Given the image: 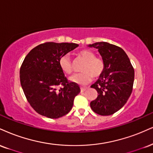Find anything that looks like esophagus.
Returning a JSON list of instances; mask_svg holds the SVG:
<instances>
[{
	"label": "esophagus",
	"mask_w": 153,
	"mask_h": 153,
	"mask_svg": "<svg viewBox=\"0 0 153 153\" xmlns=\"http://www.w3.org/2000/svg\"><path fill=\"white\" fill-rule=\"evenodd\" d=\"M86 91V88H80V91H81V93H82V92L85 91Z\"/></svg>",
	"instance_id": "34e87169"
}]
</instances>
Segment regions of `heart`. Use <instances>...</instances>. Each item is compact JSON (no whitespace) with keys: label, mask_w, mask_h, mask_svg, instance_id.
Returning <instances> with one entry per match:
<instances>
[{"label":"heart","mask_w":153,"mask_h":153,"mask_svg":"<svg viewBox=\"0 0 153 153\" xmlns=\"http://www.w3.org/2000/svg\"><path fill=\"white\" fill-rule=\"evenodd\" d=\"M78 56L82 60L85 61L82 68L83 73L73 75L70 78L71 81L80 85H85L91 82L93 78H98L101 76L105 67L103 59L100 57H96L94 52L88 49L80 51L78 53ZM59 65L62 71L66 74L70 75L73 73V62L68 55L60 58Z\"/></svg>","instance_id":"1"}]
</instances>
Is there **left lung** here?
I'll use <instances>...</instances> for the list:
<instances>
[{
	"instance_id": "left-lung-1",
	"label": "left lung",
	"mask_w": 153,
	"mask_h": 153,
	"mask_svg": "<svg viewBox=\"0 0 153 153\" xmlns=\"http://www.w3.org/2000/svg\"><path fill=\"white\" fill-rule=\"evenodd\" d=\"M88 46L98 49L105 65L103 73L91 85L98 95L91 107L98 115H113L124 106L131 95L134 68L126 52L117 45L97 42Z\"/></svg>"
}]
</instances>
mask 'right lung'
Masks as SVG:
<instances>
[{"label": "right lung", "mask_w": 153, "mask_h": 153, "mask_svg": "<svg viewBox=\"0 0 153 153\" xmlns=\"http://www.w3.org/2000/svg\"><path fill=\"white\" fill-rule=\"evenodd\" d=\"M78 46L46 42L33 48L24 59L20 69L21 85L27 100L40 115L56 119L73 108L80 87L66 78L59 60Z\"/></svg>", "instance_id": "1"}]
</instances>
